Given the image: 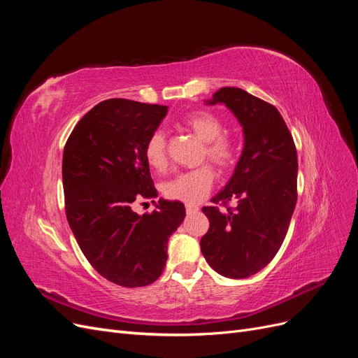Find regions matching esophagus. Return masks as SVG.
<instances>
[{
    "label": "esophagus",
    "instance_id": "esophagus-1",
    "mask_svg": "<svg viewBox=\"0 0 358 358\" xmlns=\"http://www.w3.org/2000/svg\"><path fill=\"white\" fill-rule=\"evenodd\" d=\"M185 209H187V213H196V212H199V206L187 204V206H185Z\"/></svg>",
    "mask_w": 358,
    "mask_h": 358
}]
</instances>
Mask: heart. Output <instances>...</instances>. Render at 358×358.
Listing matches in <instances>:
<instances>
[{
	"label": "heart",
	"mask_w": 358,
	"mask_h": 358,
	"mask_svg": "<svg viewBox=\"0 0 358 358\" xmlns=\"http://www.w3.org/2000/svg\"><path fill=\"white\" fill-rule=\"evenodd\" d=\"M182 125L203 142L200 159H208L221 171H229L239 159V145L231 136L222 134L224 122L220 116L208 110H199L182 119ZM145 159L157 171L167 169V137L155 129L145 143ZM215 171L204 164L194 170L179 173L162 185V192L167 199L183 203H199L212 189Z\"/></svg>",
	"instance_id": "b5f03b06"
}]
</instances>
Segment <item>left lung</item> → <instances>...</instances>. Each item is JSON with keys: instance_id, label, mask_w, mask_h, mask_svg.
<instances>
[{"instance_id": "left-lung-1", "label": "left lung", "mask_w": 358, "mask_h": 358, "mask_svg": "<svg viewBox=\"0 0 358 358\" xmlns=\"http://www.w3.org/2000/svg\"><path fill=\"white\" fill-rule=\"evenodd\" d=\"M216 103L243 127L245 146L229 183L210 200L213 206L203 208L209 230L200 246L215 272L242 279L272 262L285 239L297 201V150L273 104L230 86L213 94L209 104Z\"/></svg>"}]
</instances>
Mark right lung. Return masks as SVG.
<instances>
[{
	"label": "right lung",
	"mask_w": 358,
	"mask_h": 358,
	"mask_svg": "<svg viewBox=\"0 0 358 358\" xmlns=\"http://www.w3.org/2000/svg\"><path fill=\"white\" fill-rule=\"evenodd\" d=\"M166 115L167 106L106 100L80 119L64 148L70 229L96 272L127 288L161 276L169 237L185 218L180 201L162 199L154 212L133 210L136 203L158 197L143 150Z\"/></svg>",
	"instance_id": "obj_1"
}]
</instances>
